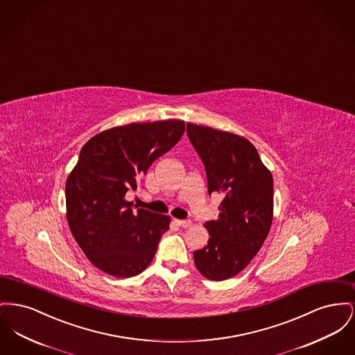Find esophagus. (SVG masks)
<instances>
[{
    "mask_svg": "<svg viewBox=\"0 0 355 355\" xmlns=\"http://www.w3.org/2000/svg\"><path fill=\"white\" fill-rule=\"evenodd\" d=\"M176 223H178V225L183 227V228H188V227L192 225L191 220H180V219H176Z\"/></svg>",
    "mask_w": 355,
    "mask_h": 355,
    "instance_id": "esophagus-1",
    "label": "esophagus"
}]
</instances>
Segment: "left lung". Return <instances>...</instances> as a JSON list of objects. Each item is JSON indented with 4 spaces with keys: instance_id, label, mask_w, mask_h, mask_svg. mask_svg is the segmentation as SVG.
I'll return each mask as SVG.
<instances>
[{
    "instance_id": "left-lung-1",
    "label": "left lung",
    "mask_w": 355,
    "mask_h": 355,
    "mask_svg": "<svg viewBox=\"0 0 355 355\" xmlns=\"http://www.w3.org/2000/svg\"><path fill=\"white\" fill-rule=\"evenodd\" d=\"M187 135L205 164L208 195L223 196L219 218L205 223L208 244L193 251V261L207 279H228L248 266L270 232L272 175L243 136L191 123Z\"/></svg>"
}]
</instances>
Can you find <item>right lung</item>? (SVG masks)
I'll use <instances>...</instances> for the list:
<instances>
[{"mask_svg":"<svg viewBox=\"0 0 355 355\" xmlns=\"http://www.w3.org/2000/svg\"><path fill=\"white\" fill-rule=\"evenodd\" d=\"M183 120L131 123L100 132L80 150L65 184L67 220L76 242L103 272L131 278L155 257L171 218L125 199L137 176L183 136Z\"/></svg>","mask_w":355,"mask_h":355,"instance_id":"obj_1","label":"right lung"}]
</instances>
